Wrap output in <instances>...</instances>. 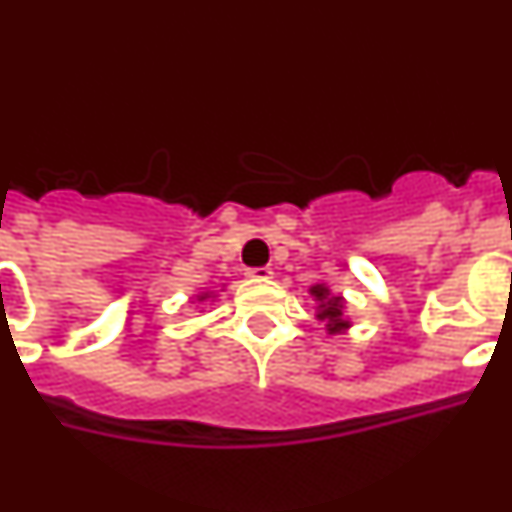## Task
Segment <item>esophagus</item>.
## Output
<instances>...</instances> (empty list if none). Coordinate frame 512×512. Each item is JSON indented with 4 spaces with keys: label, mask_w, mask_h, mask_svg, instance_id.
<instances>
[{
    "label": "esophagus",
    "mask_w": 512,
    "mask_h": 512,
    "mask_svg": "<svg viewBox=\"0 0 512 512\" xmlns=\"http://www.w3.org/2000/svg\"><path fill=\"white\" fill-rule=\"evenodd\" d=\"M248 277L256 279V282H266V279L274 277V271L269 266H261V269H248Z\"/></svg>",
    "instance_id": "34e87169"
}]
</instances>
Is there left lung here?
Returning a JSON list of instances; mask_svg holds the SVG:
<instances>
[{
	"label": "left lung",
	"mask_w": 512,
	"mask_h": 512,
	"mask_svg": "<svg viewBox=\"0 0 512 512\" xmlns=\"http://www.w3.org/2000/svg\"><path fill=\"white\" fill-rule=\"evenodd\" d=\"M307 292H310L312 302H315V320L323 323L328 336H341V333H346L351 328V318L346 315V297L333 295L325 282L312 284Z\"/></svg>",
	"instance_id": "1"
}]
</instances>
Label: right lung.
Instances as JSON below:
<instances>
[{
  "mask_svg": "<svg viewBox=\"0 0 512 512\" xmlns=\"http://www.w3.org/2000/svg\"><path fill=\"white\" fill-rule=\"evenodd\" d=\"M215 292H200V295H194L192 297V302H194V305H197V307H200L202 305V302H215Z\"/></svg>",
  "mask_w": 512,
  "mask_h": 512,
  "instance_id": "add662e5",
  "label": "right lung"
}]
</instances>
